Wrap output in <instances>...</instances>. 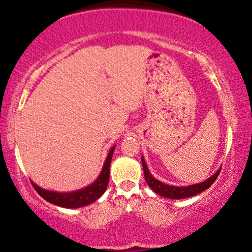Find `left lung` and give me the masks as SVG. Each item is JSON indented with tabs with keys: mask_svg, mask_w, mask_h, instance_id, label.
<instances>
[{
	"mask_svg": "<svg viewBox=\"0 0 252 252\" xmlns=\"http://www.w3.org/2000/svg\"><path fill=\"white\" fill-rule=\"evenodd\" d=\"M142 163H143V169H144V176H145V181L146 183L149 184V187L156 193L170 199L189 198V197L196 196V194L200 193L202 191H205L206 189H209V188L214 183V181L217 180V177L219 175L221 170L219 169L212 177H210L209 180L204 181L202 183L193 184V186H189V187H173V186H167V184L154 179L149 172V168H147L144 158H142Z\"/></svg>",
	"mask_w": 252,
	"mask_h": 252,
	"instance_id": "1",
	"label": "left lung"
}]
</instances>
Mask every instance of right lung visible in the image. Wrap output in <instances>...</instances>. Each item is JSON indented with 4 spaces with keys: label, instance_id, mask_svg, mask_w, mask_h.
Here are the masks:
<instances>
[{
    "label": "right lung",
    "instance_id": "1",
    "mask_svg": "<svg viewBox=\"0 0 252 252\" xmlns=\"http://www.w3.org/2000/svg\"><path fill=\"white\" fill-rule=\"evenodd\" d=\"M114 149H115V146H113L112 149H110L108 156H107V159L105 161V165H103V168L101 170V174L99 175L98 180H96L95 182H93L91 186L84 188L82 190L62 193L41 189V188H39L33 182L32 186L43 199L54 204V205L66 207V209H78V207L89 205V204L99 199L103 194V192H105L107 186H108L109 167L114 153Z\"/></svg>",
    "mask_w": 252,
    "mask_h": 252
}]
</instances>
